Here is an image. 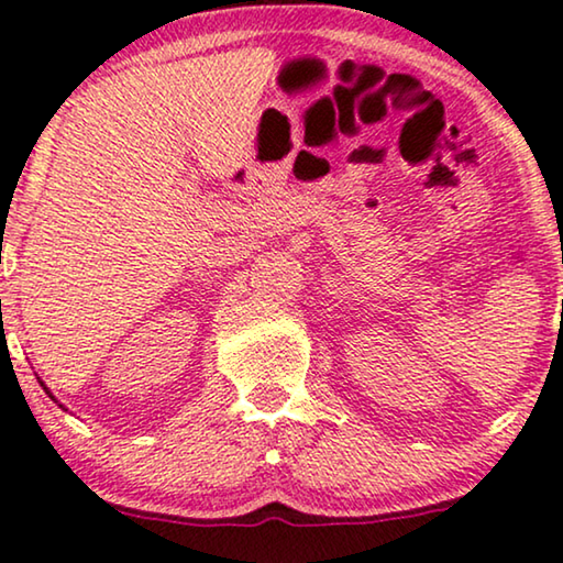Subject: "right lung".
Segmentation results:
<instances>
[{
  "label": "right lung",
  "mask_w": 563,
  "mask_h": 563,
  "mask_svg": "<svg viewBox=\"0 0 563 563\" xmlns=\"http://www.w3.org/2000/svg\"><path fill=\"white\" fill-rule=\"evenodd\" d=\"M40 386H45V383L40 380ZM45 390H47V386H45ZM47 394H51V390H47ZM53 401H55V398H53ZM58 406H60V409H63V404H58ZM65 411H68V409H65Z\"/></svg>",
  "instance_id": "1"
}]
</instances>
